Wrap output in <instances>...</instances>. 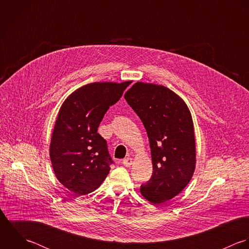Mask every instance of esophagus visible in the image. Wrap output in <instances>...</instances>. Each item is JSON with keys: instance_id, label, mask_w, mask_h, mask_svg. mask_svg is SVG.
Here are the masks:
<instances>
[{"instance_id": "obj_1", "label": "esophagus", "mask_w": 249, "mask_h": 249, "mask_svg": "<svg viewBox=\"0 0 249 249\" xmlns=\"http://www.w3.org/2000/svg\"><path fill=\"white\" fill-rule=\"evenodd\" d=\"M123 164L125 165V166H130L132 163H133V160H132V159L131 158H125L124 160H123Z\"/></svg>"}]
</instances>
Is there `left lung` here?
<instances>
[{"label": "left lung", "mask_w": 249, "mask_h": 249, "mask_svg": "<svg viewBox=\"0 0 249 249\" xmlns=\"http://www.w3.org/2000/svg\"><path fill=\"white\" fill-rule=\"evenodd\" d=\"M149 139L153 173L141 186L144 198L161 204L179 195L196 168V140L186 103L165 87L136 83L124 95Z\"/></svg>", "instance_id": "1"}]
</instances>
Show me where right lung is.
I'll use <instances>...</instances> for the list:
<instances>
[{"label": "right lung", "mask_w": 249, "mask_h": 249, "mask_svg": "<svg viewBox=\"0 0 249 249\" xmlns=\"http://www.w3.org/2000/svg\"><path fill=\"white\" fill-rule=\"evenodd\" d=\"M131 82L93 83L74 91L62 104L52 135L50 158L57 180L77 196L104 182L114 163L106 140L97 133L110 106Z\"/></svg>", "instance_id": "add662e5"}]
</instances>
